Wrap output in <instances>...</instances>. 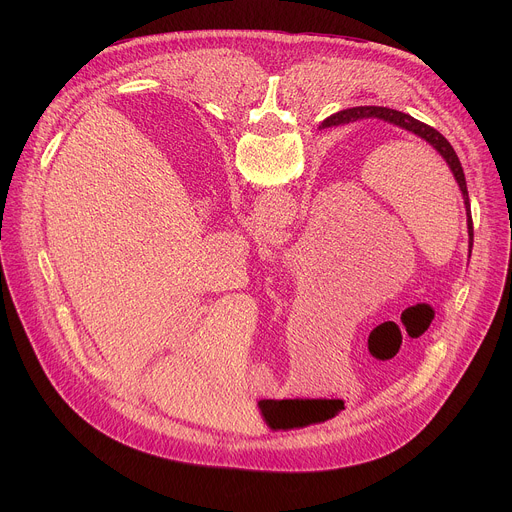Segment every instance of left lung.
Returning <instances> with one entry per match:
<instances>
[{"instance_id":"left-lung-1","label":"left lung","mask_w":512,"mask_h":512,"mask_svg":"<svg viewBox=\"0 0 512 512\" xmlns=\"http://www.w3.org/2000/svg\"><path fill=\"white\" fill-rule=\"evenodd\" d=\"M367 117H377V119H385L389 123H395L415 135H419L421 139H425L429 145H433V148L440 152L444 156V160L448 162V166L452 168L458 184H460V190H462V196H464V204H466V212H468V235H470V247L474 243V229H472V216H470V198H468V186H466V176H464V170H462V164L454 152V148L450 145V141L429 125L413 119L411 115L403 113V111H395V109H389V107H352V109H344V111H338L334 115H330L322 127H332V125H342V123H350V121H356V119H367Z\"/></svg>"}]
</instances>
